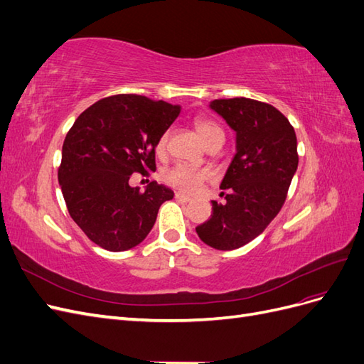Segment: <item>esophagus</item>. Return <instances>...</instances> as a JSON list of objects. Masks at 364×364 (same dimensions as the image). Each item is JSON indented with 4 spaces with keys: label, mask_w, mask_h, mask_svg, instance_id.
Segmentation results:
<instances>
[{
    "label": "esophagus",
    "mask_w": 364,
    "mask_h": 364,
    "mask_svg": "<svg viewBox=\"0 0 364 364\" xmlns=\"http://www.w3.org/2000/svg\"><path fill=\"white\" fill-rule=\"evenodd\" d=\"M174 199L178 200V202H181V203H188V202H191V197L185 196V194H182V193H176V194H174Z\"/></svg>",
    "instance_id": "obj_1"
}]
</instances>
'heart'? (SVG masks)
Segmentation results:
<instances>
[{"label": "heart", "mask_w": 364, "mask_h": 364, "mask_svg": "<svg viewBox=\"0 0 364 364\" xmlns=\"http://www.w3.org/2000/svg\"><path fill=\"white\" fill-rule=\"evenodd\" d=\"M194 126L197 134L202 138L206 146L213 144L214 141L223 139V130L211 118H197L194 121ZM167 142H168V132H164V134L156 141V153L158 155H164L165 150H167ZM164 181L167 185L173 186V188L179 190L186 194H194L202 188V185L211 179V171L202 170V168H193L188 165L183 164H176L168 170L164 171Z\"/></svg>", "instance_id": "1"}]
</instances>
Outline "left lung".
Masks as SVG:
<instances>
[{"label": "left lung", "mask_w": 364, "mask_h": 364, "mask_svg": "<svg viewBox=\"0 0 364 364\" xmlns=\"http://www.w3.org/2000/svg\"><path fill=\"white\" fill-rule=\"evenodd\" d=\"M209 106L235 130L237 153L220 185L226 202L213 200L211 217L196 232L208 246L234 250L281 211L299 162L297 141L290 121L269 103L235 97Z\"/></svg>", "instance_id": "left-lung-1"}]
</instances>
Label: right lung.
<instances>
[{"label": "right lung", "instance_id": "obj_1", "mask_svg": "<svg viewBox=\"0 0 364 364\" xmlns=\"http://www.w3.org/2000/svg\"><path fill=\"white\" fill-rule=\"evenodd\" d=\"M181 106L144 95L118 94L83 111L62 147L58 179L71 218L92 243L111 252L135 247L156 222L173 191L150 182L144 193L130 176L156 170L158 138Z\"/></svg>", "mask_w": 364, "mask_h": 364}]
</instances>
